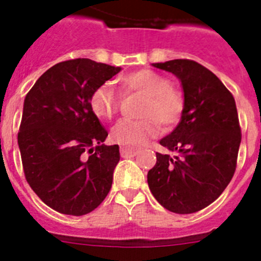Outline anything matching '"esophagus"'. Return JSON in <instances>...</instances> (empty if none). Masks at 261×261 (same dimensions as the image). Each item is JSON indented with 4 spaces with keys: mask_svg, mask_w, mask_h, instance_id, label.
Returning <instances> with one entry per match:
<instances>
[{
    "mask_svg": "<svg viewBox=\"0 0 261 261\" xmlns=\"http://www.w3.org/2000/svg\"><path fill=\"white\" fill-rule=\"evenodd\" d=\"M137 149L135 147H129V146H121L120 147V154L123 158H128V156H135L137 154Z\"/></svg>",
    "mask_w": 261,
    "mask_h": 261,
    "instance_id": "34e87169",
    "label": "esophagus"
}]
</instances>
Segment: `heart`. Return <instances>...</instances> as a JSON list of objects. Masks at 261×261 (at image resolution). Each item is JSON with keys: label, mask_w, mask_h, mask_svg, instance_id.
<instances>
[{"label": "heart", "mask_w": 261, "mask_h": 261, "mask_svg": "<svg viewBox=\"0 0 261 261\" xmlns=\"http://www.w3.org/2000/svg\"><path fill=\"white\" fill-rule=\"evenodd\" d=\"M125 93H138L146 96L142 105L141 120L123 119L111 130L115 142L124 146H140L159 133V124L174 126L184 112V96L174 89L166 75L151 69H141L121 78ZM90 107L95 116L110 120L119 114L121 98L110 84H103L90 96Z\"/></svg>", "instance_id": "1"}]
</instances>
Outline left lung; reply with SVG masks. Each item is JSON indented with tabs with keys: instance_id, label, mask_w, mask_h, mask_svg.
I'll use <instances>...</instances> for the list:
<instances>
[{
	"instance_id": "1",
	"label": "left lung",
	"mask_w": 261,
	"mask_h": 261,
	"mask_svg": "<svg viewBox=\"0 0 261 261\" xmlns=\"http://www.w3.org/2000/svg\"><path fill=\"white\" fill-rule=\"evenodd\" d=\"M153 66L180 80L186 106L180 123L159 141L176 155L156 153L147 184L167 211L195 213L218 199L234 176L242 140L234 96L214 73L193 60Z\"/></svg>"
}]
</instances>
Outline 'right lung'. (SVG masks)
Listing matches in <instances>:
<instances>
[{"label":"right lung","mask_w":261,"mask_h":261,"mask_svg":"<svg viewBox=\"0 0 261 261\" xmlns=\"http://www.w3.org/2000/svg\"><path fill=\"white\" fill-rule=\"evenodd\" d=\"M121 70L90 59L48 69L24 98L18 145L24 176L49 208L84 216L102 204L120 161L119 145H105L107 130L90 96Z\"/></svg>","instance_id":"add662e5"}]
</instances>
